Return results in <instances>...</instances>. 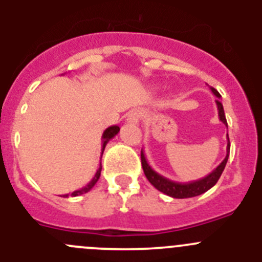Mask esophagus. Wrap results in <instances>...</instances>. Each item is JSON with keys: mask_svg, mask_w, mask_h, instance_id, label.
<instances>
[{"mask_svg": "<svg viewBox=\"0 0 262 262\" xmlns=\"http://www.w3.org/2000/svg\"><path fill=\"white\" fill-rule=\"evenodd\" d=\"M142 117H143V111L135 108V110H131L128 113V117H127V122H129V123H138L139 120L142 119Z\"/></svg>", "mask_w": 262, "mask_h": 262, "instance_id": "1", "label": "esophagus"}]
</instances>
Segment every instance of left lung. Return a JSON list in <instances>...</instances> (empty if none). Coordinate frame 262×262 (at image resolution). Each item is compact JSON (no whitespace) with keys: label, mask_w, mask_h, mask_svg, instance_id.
Instances as JSON below:
<instances>
[{"label":"left lung","mask_w":262,"mask_h":262,"mask_svg":"<svg viewBox=\"0 0 262 262\" xmlns=\"http://www.w3.org/2000/svg\"><path fill=\"white\" fill-rule=\"evenodd\" d=\"M211 92L214 93V96H216L217 98H221V94L217 93V90H215L214 88H210ZM217 106V114H219V119H221L222 123H224L227 126V120L226 115H224V108L222 102H219V99L216 101ZM227 155L224 157V160L222 161L216 168L212 170L210 174H207L206 177L200 178L196 181L191 182H176L169 180V178L164 177V176L159 174L156 170L152 169V166L148 164L147 159H145V155L142 149V166L143 170H144V174L147 177V180L156 187L157 190L161 191V193L166 194V195L172 196V198H191V196L201 195V194L206 193L207 190H210L212 186L217 182V180L221 178L222 173H223L224 168H226L227 160H228V156H230V139H228V134H227Z\"/></svg>","instance_id":"8db88e82"}]
</instances>
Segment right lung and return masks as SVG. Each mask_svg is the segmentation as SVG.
Segmentation results:
<instances>
[{"label":"right lung","instance_id":"add662e5","mask_svg":"<svg viewBox=\"0 0 262 262\" xmlns=\"http://www.w3.org/2000/svg\"><path fill=\"white\" fill-rule=\"evenodd\" d=\"M119 129L120 128L118 126H111V127H108V128H106L105 131H103V134H102V149H101V151H102V155H103V151H105L106 144H107V143L110 142L111 139L114 138V136L117 135L118 133H119ZM101 170H102V166H101V163H99V168H98V170H97L96 174H94L93 180H92V181H90L89 184L86 185V186L82 187V189H80V190L73 191V193H72V195H73V196L81 195V194L88 193V191H89V190H92V187H93L94 185L97 184V181H98V180H99V176H101ZM64 196H68V194H66V195H64Z\"/></svg>","mask_w":262,"mask_h":262}]
</instances>
